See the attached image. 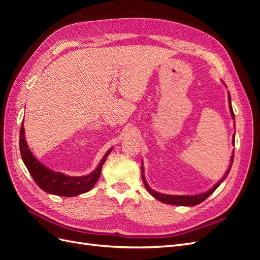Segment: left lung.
I'll use <instances>...</instances> for the list:
<instances>
[{
  "label": "left lung",
  "instance_id": "1",
  "mask_svg": "<svg viewBox=\"0 0 260 260\" xmlns=\"http://www.w3.org/2000/svg\"><path fill=\"white\" fill-rule=\"evenodd\" d=\"M225 85V84H224ZM228 101H229V108H230V113H231V117L233 118V119H235L234 117V113H233V109H232V105H231V95H230V92H228ZM235 122V121H234ZM235 124V123H234ZM234 139H235V133L233 135V138H232V143H234ZM233 159H234V152L232 153V156H231V159H230V165H229V168H228V170L225 171V174L223 175V177L220 179V181L218 183H216L214 186H212L211 188H209L208 191L204 192V193H199V194H195V195H170V194H164V193H159L157 192L155 190H153V188L148 185V183L146 182L145 180V174H144V167H143V161H142V165H141V170H142V179H143V183L146 187V190L148 191V193L151 194L153 198H155L156 200H158L159 202L161 203H165V204H169V205H177V206H195V205H199V204H201L202 202L205 201L208 196L214 193L216 188L221 184L224 179L228 177V175H229V172L231 170V167H232V164H233Z\"/></svg>",
  "mask_w": 260,
  "mask_h": 260
}]
</instances>
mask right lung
Instances as JSON below:
<instances>
[{
    "label": "right lung",
    "instance_id": "obj_1",
    "mask_svg": "<svg viewBox=\"0 0 260 260\" xmlns=\"http://www.w3.org/2000/svg\"><path fill=\"white\" fill-rule=\"evenodd\" d=\"M19 148L23 164H25L29 174L35 180V182L40 186V188H42L46 193L58 196H66V198H73V196L89 192L95 185L101 176L102 167H103L107 156L111 154L113 149V147L108 149L103 156V158L99 162L98 167L91 174L81 177H72L62 174V172H56L48 168L36 158L27 144L23 122L21 123L20 128Z\"/></svg>",
    "mask_w": 260,
    "mask_h": 260
}]
</instances>
